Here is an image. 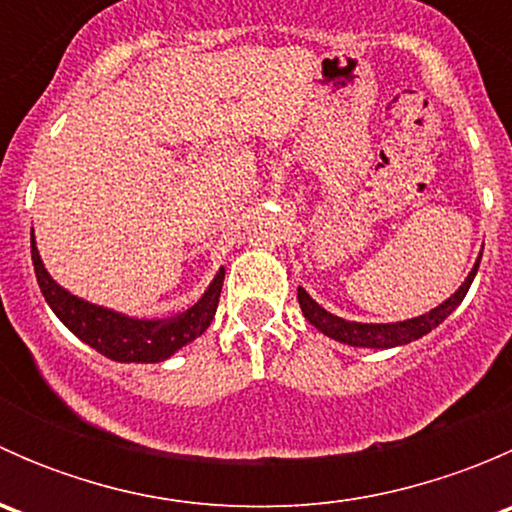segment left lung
<instances>
[{
    "mask_svg": "<svg viewBox=\"0 0 512 512\" xmlns=\"http://www.w3.org/2000/svg\"><path fill=\"white\" fill-rule=\"evenodd\" d=\"M478 265H480V257L476 265H473L471 275L466 277V282L458 287V292L453 294L451 299L438 304V307L431 309L428 314H421V317L406 319V322H396V324H361V322H347V319L342 317H334V314H329L327 309L319 307V304L314 302L302 287L297 289V299L304 317H307V322L314 324V327H317L322 334H327V337L337 339V342L352 344V347H371V349L401 347V344L414 342V339L431 332L433 327H438V324H441L443 319H446L448 314L463 302L466 292L471 289L473 277H476Z\"/></svg>",
    "mask_w": 512,
    "mask_h": 512,
    "instance_id": "1",
    "label": "left lung"
}]
</instances>
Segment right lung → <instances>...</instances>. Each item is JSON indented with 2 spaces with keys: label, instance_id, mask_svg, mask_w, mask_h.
Returning a JSON list of instances; mask_svg holds the SVG:
<instances>
[{
  "label": "right lung",
  "instance_id": "1",
  "mask_svg": "<svg viewBox=\"0 0 512 512\" xmlns=\"http://www.w3.org/2000/svg\"><path fill=\"white\" fill-rule=\"evenodd\" d=\"M32 262L39 282L41 294L54 309L56 317L89 347L113 361H138V364H156L178 352L180 347L198 339L210 327L218 309L220 292H223L225 270L215 275L213 285L190 309L175 314L170 319H133L111 309L96 307L74 297L66 289H61L49 277V272L41 265L39 250L32 235Z\"/></svg>",
  "mask_w": 512,
  "mask_h": 512
}]
</instances>
